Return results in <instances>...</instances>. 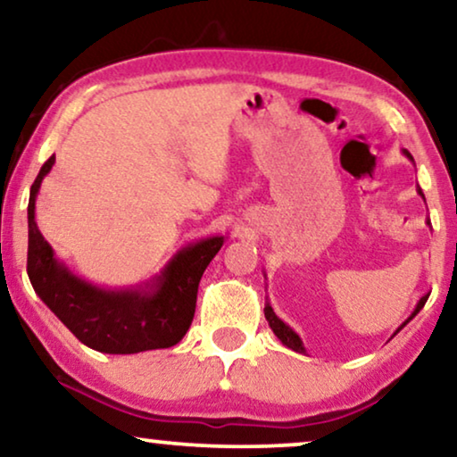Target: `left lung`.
I'll return each mask as SVG.
<instances>
[{"label":"left lung","mask_w":457,"mask_h":457,"mask_svg":"<svg viewBox=\"0 0 457 457\" xmlns=\"http://www.w3.org/2000/svg\"><path fill=\"white\" fill-rule=\"evenodd\" d=\"M403 154H405V155H408V158H410L411 162H414V158H411V154L408 152V149H403ZM416 191H418V195H422V197H424V193H422V189H420V187H416ZM428 224H430V220H428ZM427 299H428V295H424V297H420V302H418V303H416V308H414V312H411V314H410V318H408V320H405V322H402V327H399V328H397V330H395V333H393V335H397V333H399V330H402V328L405 327V324H408V322L411 320V318H414V316L418 314V312H420V310L424 308V303H427ZM264 314H266V320H268V324H270L272 333L278 337V341H280V343H283V345H285V347H289V349H293V352H297V353H305L303 341H302V339H299V335L295 333V330H293V328L289 327V324H285L283 320H280V318H278L277 314H274L272 305H270V303H268V302H266V305H264Z\"/></svg>","instance_id":"8db88e82"}]
</instances>
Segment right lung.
<instances>
[{
    "mask_svg": "<svg viewBox=\"0 0 457 457\" xmlns=\"http://www.w3.org/2000/svg\"><path fill=\"white\" fill-rule=\"evenodd\" d=\"M54 164L55 155L41 166L29 197L27 272L37 295L80 343L96 352L139 353L177 345L195 314L202 274L227 237H208L180 247L160 274L137 289L93 285L55 258L35 222L37 195Z\"/></svg>",
    "mask_w": 457,
    "mask_h": 457,
    "instance_id": "1",
    "label": "right lung"
}]
</instances>
